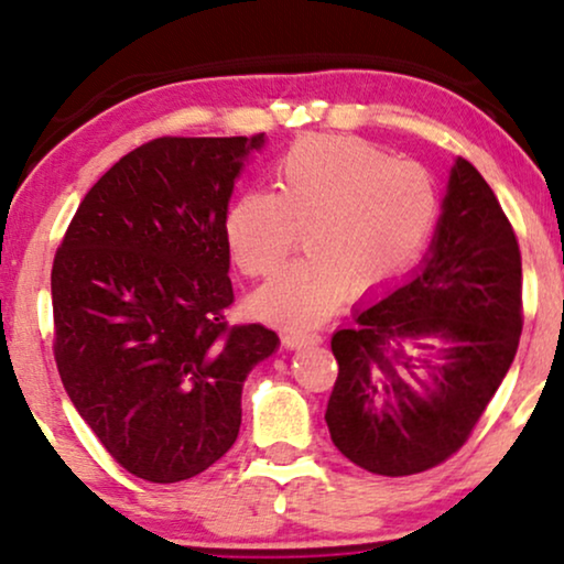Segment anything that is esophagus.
Wrapping results in <instances>:
<instances>
[{
  "instance_id": "obj_1",
  "label": "esophagus",
  "mask_w": 564,
  "mask_h": 564,
  "mask_svg": "<svg viewBox=\"0 0 564 564\" xmlns=\"http://www.w3.org/2000/svg\"><path fill=\"white\" fill-rule=\"evenodd\" d=\"M321 341L323 338L321 334H315V330H288V334H284V346H288V349H305V346H315Z\"/></svg>"
}]
</instances>
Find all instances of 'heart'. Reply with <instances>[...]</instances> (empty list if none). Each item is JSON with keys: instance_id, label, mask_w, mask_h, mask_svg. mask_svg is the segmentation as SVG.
Listing matches in <instances>:
<instances>
[{"instance_id": "1", "label": "heart", "mask_w": 564, "mask_h": 564, "mask_svg": "<svg viewBox=\"0 0 564 564\" xmlns=\"http://www.w3.org/2000/svg\"><path fill=\"white\" fill-rule=\"evenodd\" d=\"M434 176L413 161L341 135H307L274 164V192L246 189L226 213L236 267L269 276L303 230L307 253L253 295L267 318L311 326L351 297L384 288L434 228Z\"/></svg>"}]
</instances>
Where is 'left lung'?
<instances>
[{"label":"left lung","mask_w":564,"mask_h":564,"mask_svg":"<svg viewBox=\"0 0 564 564\" xmlns=\"http://www.w3.org/2000/svg\"><path fill=\"white\" fill-rule=\"evenodd\" d=\"M521 328L513 226L480 172L457 159L426 264L330 338L338 377L326 423L336 449L384 477L442 465L503 382ZM434 340L445 344L438 362L404 346L435 350Z\"/></svg>","instance_id":"8db88e82"}]
</instances>
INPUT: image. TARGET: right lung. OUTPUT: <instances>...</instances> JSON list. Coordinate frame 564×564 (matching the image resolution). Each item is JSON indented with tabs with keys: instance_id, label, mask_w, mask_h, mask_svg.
Listing matches in <instances>:
<instances>
[{
	"instance_id": "right-lung-1",
	"label": "right lung",
	"mask_w": 564,
	"mask_h": 564,
	"mask_svg": "<svg viewBox=\"0 0 564 564\" xmlns=\"http://www.w3.org/2000/svg\"><path fill=\"white\" fill-rule=\"evenodd\" d=\"M264 133L156 138L84 195L51 272L53 357L110 457L149 482L189 480L241 429V390L280 338L230 326L226 213Z\"/></svg>"
}]
</instances>
